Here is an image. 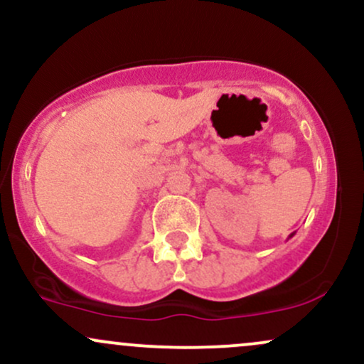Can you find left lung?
Returning <instances> with one entry per match:
<instances>
[{"label":"left lung","instance_id":"8db88e82","mask_svg":"<svg viewBox=\"0 0 364 364\" xmlns=\"http://www.w3.org/2000/svg\"><path fill=\"white\" fill-rule=\"evenodd\" d=\"M292 236H294V232H292V235H291V236H289V237H292Z\"/></svg>","mask_w":364,"mask_h":364}]
</instances>
